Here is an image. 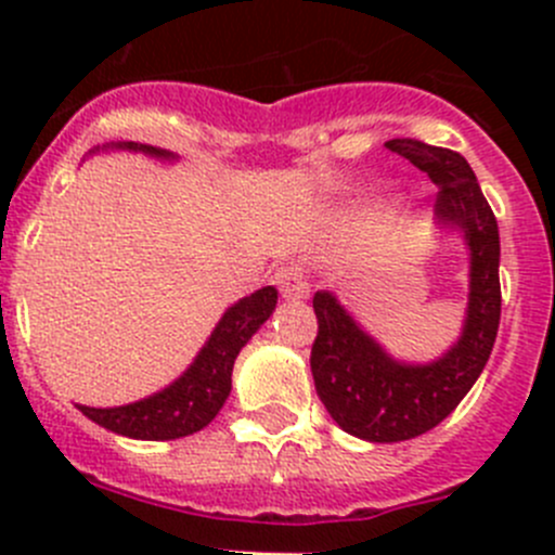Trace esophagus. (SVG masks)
<instances>
[{"label":"esophagus","mask_w":555,"mask_h":555,"mask_svg":"<svg viewBox=\"0 0 555 555\" xmlns=\"http://www.w3.org/2000/svg\"><path fill=\"white\" fill-rule=\"evenodd\" d=\"M273 279H276L282 298H287V300H306V298H309L311 287H309V282H306L304 268H300V266L279 268L276 276H273Z\"/></svg>","instance_id":"1"}]
</instances>
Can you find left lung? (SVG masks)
<instances>
[{
  "mask_svg": "<svg viewBox=\"0 0 555 555\" xmlns=\"http://www.w3.org/2000/svg\"><path fill=\"white\" fill-rule=\"evenodd\" d=\"M384 147L427 171L440 188L438 222L462 233L467 244L469 295L462 335L424 365L395 360L333 293L319 289L311 373L319 400L344 433L371 443H400L451 416L489 362L502 311L500 228L462 155L418 139H391Z\"/></svg>",
  "mask_w": 555,
  "mask_h": 555,
  "instance_id": "1",
  "label": "left lung"
}]
</instances>
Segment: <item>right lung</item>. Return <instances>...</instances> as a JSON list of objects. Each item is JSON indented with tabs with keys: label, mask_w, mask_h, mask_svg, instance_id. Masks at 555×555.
I'll return each mask as SVG.
<instances>
[{
	"label": "right lung",
	"mask_w": 555,
	"mask_h": 555,
	"mask_svg": "<svg viewBox=\"0 0 555 555\" xmlns=\"http://www.w3.org/2000/svg\"><path fill=\"white\" fill-rule=\"evenodd\" d=\"M128 150V153H144L158 160H177L169 150L153 147V144L139 142H115L104 144V150ZM276 287H262L242 298L231 309L222 313L217 327L211 330L209 340L193 365L155 395L144 400L128 402L117 408H91L77 405L91 422L109 433L126 435L133 440H177L204 429L211 418L220 413L231 395L233 362L246 340L260 330V324L276 309Z\"/></svg>",
	"instance_id": "right-lung-1"
}]
</instances>
